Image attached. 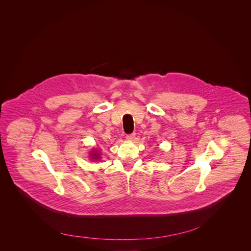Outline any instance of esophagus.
Listing matches in <instances>:
<instances>
[{
	"instance_id": "esophagus-1",
	"label": "esophagus",
	"mask_w": 251,
	"mask_h": 251,
	"mask_svg": "<svg viewBox=\"0 0 251 251\" xmlns=\"http://www.w3.org/2000/svg\"><path fill=\"white\" fill-rule=\"evenodd\" d=\"M134 138H135V133H132V134H128V135H126V139H127L128 141H132Z\"/></svg>"
}]
</instances>
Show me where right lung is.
Listing matches in <instances>:
<instances>
[{
	"mask_svg": "<svg viewBox=\"0 0 251 251\" xmlns=\"http://www.w3.org/2000/svg\"><path fill=\"white\" fill-rule=\"evenodd\" d=\"M93 155H92V158L93 159H98V153H96V152H94V153H92Z\"/></svg>",
	"mask_w": 251,
	"mask_h": 251,
	"instance_id": "add662e5",
	"label": "right lung"
}]
</instances>
